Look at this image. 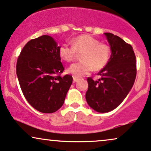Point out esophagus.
Segmentation results:
<instances>
[{"label":"esophagus","mask_w":151,"mask_h":151,"mask_svg":"<svg viewBox=\"0 0 151 151\" xmlns=\"http://www.w3.org/2000/svg\"><path fill=\"white\" fill-rule=\"evenodd\" d=\"M78 78H76V77H73V83H76V82H77L78 81Z\"/></svg>","instance_id":"1"}]
</instances>
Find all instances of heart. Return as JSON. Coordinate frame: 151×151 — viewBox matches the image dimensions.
<instances>
[{
    "label": "heart",
    "mask_w": 151,
    "mask_h": 151,
    "mask_svg": "<svg viewBox=\"0 0 151 151\" xmlns=\"http://www.w3.org/2000/svg\"><path fill=\"white\" fill-rule=\"evenodd\" d=\"M82 61L73 63L67 70L75 77H82L95 69L100 70L109 63L111 57V48L107 44L90 35H81L72 40V46L64 43L60 46L58 54L65 62H72L81 54Z\"/></svg>",
    "instance_id": "1"
}]
</instances>
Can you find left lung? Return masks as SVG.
Returning a JSON list of instances; mask_svg holds the SVG:
<instances>
[{"label":"left lung","instance_id":"1","mask_svg":"<svg viewBox=\"0 0 151 151\" xmlns=\"http://www.w3.org/2000/svg\"><path fill=\"white\" fill-rule=\"evenodd\" d=\"M111 48L107 65L98 73L100 78H88L86 99L97 112L104 113L116 108L134 86L136 76V56L133 48L122 38L104 33Z\"/></svg>","mask_w":151,"mask_h":151}]
</instances>
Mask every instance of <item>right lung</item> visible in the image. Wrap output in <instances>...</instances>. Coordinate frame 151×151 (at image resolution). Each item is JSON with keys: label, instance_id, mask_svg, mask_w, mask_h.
Instances as JSON below:
<instances>
[{"label": "right lung", "instance_id": "right-lung-1", "mask_svg": "<svg viewBox=\"0 0 151 151\" xmlns=\"http://www.w3.org/2000/svg\"><path fill=\"white\" fill-rule=\"evenodd\" d=\"M60 47L52 37L43 35L27 43L21 51L16 73L24 97L42 113H53L61 107L73 82L64 70L58 54Z\"/></svg>", "mask_w": 151, "mask_h": 151}]
</instances>
